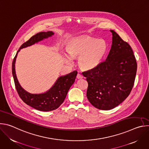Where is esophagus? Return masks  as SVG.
Returning <instances> with one entry per match:
<instances>
[{
	"instance_id": "1",
	"label": "esophagus",
	"mask_w": 149,
	"mask_h": 149,
	"mask_svg": "<svg viewBox=\"0 0 149 149\" xmlns=\"http://www.w3.org/2000/svg\"><path fill=\"white\" fill-rule=\"evenodd\" d=\"M77 78H78V79H81V78H83V76L81 75V74H77Z\"/></svg>"
}]
</instances>
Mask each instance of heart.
<instances>
[{"label":"heart","mask_w":149,"mask_h":149,"mask_svg":"<svg viewBox=\"0 0 149 149\" xmlns=\"http://www.w3.org/2000/svg\"><path fill=\"white\" fill-rule=\"evenodd\" d=\"M67 51L72 58H78L79 66L85 70H90L97 66L107 51V44L102 39L86 37L72 40L67 47ZM65 59L72 63V58L67 55Z\"/></svg>","instance_id":"heart-1"}]
</instances>
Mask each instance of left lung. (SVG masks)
Returning <instances> with one entry per match:
<instances>
[{
	"label": "left lung",
	"mask_w": 149,
	"mask_h": 149,
	"mask_svg": "<svg viewBox=\"0 0 149 149\" xmlns=\"http://www.w3.org/2000/svg\"><path fill=\"white\" fill-rule=\"evenodd\" d=\"M112 45L105 61L82 72L88 82L87 97L95 108L109 110L128 97L134 86L137 62L133 51L113 30Z\"/></svg>",
	"instance_id": "obj_1"
}]
</instances>
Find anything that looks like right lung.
<instances>
[{"instance_id": "right-lung-1", "label": "right lung", "mask_w": 149, "mask_h": 149, "mask_svg": "<svg viewBox=\"0 0 149 149\" xmlns=\"http://www.w3.org/2000/svg\"><path fill=\"white\" fill-rule=\"evenodd\" d=\"M52 31L41 32L32 36L25 42L17 51L12 62V75L15 87L20 97L27 105L32 108L42 111H49L58 109L64 101L69 89L74 83L77 71H74L64 76L59 77L53 86L47 92L41 94H32L25 90L19 83L15 72V62L18 52L22 48L30 47L44 39L52 36Z\"/></svg>"}]
</instances>
